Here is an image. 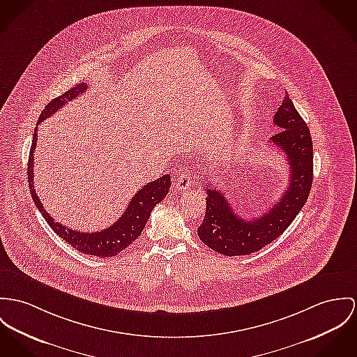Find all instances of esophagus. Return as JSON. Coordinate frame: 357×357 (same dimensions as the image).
I'll use <instances>...</instances> for the list:
<instances>
[{"label":"esophagus","mask_w":357,"mask_h":357,"mask_svg":"<svg viewBox=\"0 0 357 357\" xmlns=\"http://www.w3.org/2000/svg\"><path fill=\"white\" fill-rule=\"evenodd\" d=\"M192 174H181L178 181H176V185H175V189L178 192H185V190H189L192 188Z\"/></svg>","instance_id":"obj_1"}]
</instances>
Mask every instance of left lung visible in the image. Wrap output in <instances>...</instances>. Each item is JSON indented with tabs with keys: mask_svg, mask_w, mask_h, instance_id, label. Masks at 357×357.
Instances as JSON below:
<instances>
[{
	"mask_svg": "<svg viewBox=\"0 0 357 357\" xmlns=\"http://www.w3.org/2000/svg\"><path fill=\"white\" fill-rule=\"evenodd\" d=\"M278 128L269 141L282 151L289 167L287 190L259 218L245 220L229 205L224 192L205 188L206 212L197 234L213 251L235 257L259 251L278 238L302 211L312 185V141L308 126L288 93L273 116Z\"/></svg>",
	"mask_w": 357,
	"mask_h": 357,
	"instance_id": "left-lung-1",
	"label": "left lung"
}]
</instances>
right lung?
<instances>
[{
	"instance_id": "add662e5",
	"label": "right lung",
	"mask_w": 357,
	"mask_h": 357,
	"mask_svg": "<svg viewBox=\"0 0 357 357\" xmlns=\"http://www.w3.org/2000/svg\"><path fill=\"white\" fill-rule=\"evenodd\" d=\"M85 91H86L85 84H77L72 89L66 91L63 95L52 100L42 111V114L38 119V125L40 122H43L46 118L52 116L55 111L59 110L65 103L76 99ZM36 138H38V126L33 130L32 145H31L29 158H28L29 192L32 195V199H33L36 208L42 213L43 219L47 221V224L53 228L55 234L61 239L68 242V245H70L82 254L100 257V258L115 257L118 252H121L126 247L130 246L144 231V227L149 219L153 208L160 201H163L167 192H169L171 178L168 174H165V175H162L159 179L142 186V189H139L135 194V197H132V201L129 202L123 215L110 227H107L102 231H98V232H80V231H75L72 228H66V225L56 222L45 211L38 194L35 192V188H33V151H35V145H36Z\"/></svg>"
}]
</instances>
